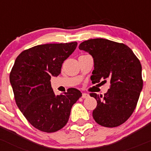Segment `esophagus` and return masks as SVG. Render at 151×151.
I'll return each mask as SVG.
<instances>
[{
	"mask_svg": "<svg viewBox=\"0 0 151 151\" xmlns=\"http://www.w3.org/2000/svg\"><path fill=\"white\" fill-rule=\"evenodd\" d=\"M88 97H89V94H88V93H82V98H88Z\"/></svg>",
	"mask_w": 151,
	"mask_h": 151,
	"instance_id": "esophagus-1",
	"label": "esophagus"
}]
</instances>
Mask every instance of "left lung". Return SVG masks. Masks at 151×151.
Returning <instances> with one entry per match:
<instances>
[{
    "mask_svg": "<svg viewBox=\"0 0 151 151\" xmlns=\"http://www.w3.org/2000/svg\"><path fill=\"white\" fill-rule=\"evenodd\" d=\"M79 49L88 52L93 58L92 82L110 81V88L104 96L90 94L97 101L93 119L106 127L119 126L133 113L142 89L139 59L127 45L103 38L84 41Z\"/></svg>",
    "mask_w": 151,
    "mask_h": 151,
    "instance_id": "8db88e82",
    "label": "left lung"
}]
</instances>
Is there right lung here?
<instances>
[{
	"label": "right lung",
	"mask_w": 151,
	"mask_h": 151,
	"mask_svg": "<svg viewBox=\"0 0 151 151\" xmlns=\"http://www.w3.org/2000/svg\"><path fill=\"white\" fill-rule=\"evenodd\" d=\"M77 45V42L39 45L16 58L9 77L16 104L27 121L40 131L54 132L63 128L71 107L82 96L75 88L55 96L50 81L59 75L63 61Z\"/></svg>",
	"instance_id": "1"
}]
</instances>
